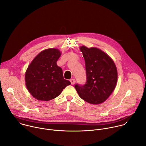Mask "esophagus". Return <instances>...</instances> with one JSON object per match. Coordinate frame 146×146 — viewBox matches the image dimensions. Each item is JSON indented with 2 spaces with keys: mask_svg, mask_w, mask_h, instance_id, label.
<instances>
[{
  "mask_svg": "<svg viewBox=\"0 0 146 146\" xmlns=\"http://www.w3.org/2000/svg\"><path fill=\"white\" fill-rule=\"evenodd\" d=\"M70 82H71V84H72V85H73V84H74V83H75V82H76V80H75L74 78H72V79L70 80Z\"/></svg>",
  "mask_w": 146,
  "mask_h": 146,
  "instance_id": "obj_1",
  "label": "esophagus"
}]
</instances>
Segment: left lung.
I'll return each mask as SVG.
<instances>
[{"mask_svg": "<svg viewBox=\"0 0 146 146\" xmlns=\"http://www.w3.org/2000/svg\"><path fill=\"white\" fill-rule=\"evenodd\" d=\"M86 62L87 82L76 84L80 97L93 105L105 102L114 90L117 82V70L113 60L105 52L96 48L80 47Z\"/></svg>", "mask_w": 146, "mask_h": 146, "instance_id": "8db88e82", "label": "left lung"}]
</instances>
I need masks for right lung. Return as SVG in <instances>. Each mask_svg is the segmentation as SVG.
<instances>
[{
  "instance_id": "add662e5",
  "label": "right lung",
  "mask_w": 146,
  "mask_h": 146,
  "mask_svg": "<svg viewBox=\"0 0 146 146\" xmlns=\"http://www.w3.org/2000/svg\"><path fill=\"white\" fill-rule=\"evenodd\" d=\"M60 55V51L56 48L44 50L28 66L25 75L26 87L37 100H52L71 84L64 79L62 69L56 64Z\"/></svg>"
}]
</instances>
